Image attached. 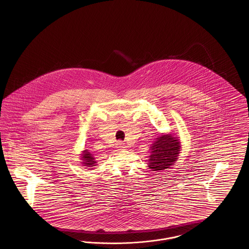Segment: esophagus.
<instances>
[{"label": "esophagus", "mask_w": 249, "mask_h": 249, "mask_svg": "<svg viewBox=\"0 0 249 249\" xmlns=\"http://www.w3.org/2000/svg\"><path fill=\"white\" fill-rule=\"evenodd\" d=\"M126 148H127V146H126V144H124L123 142H119L117 143V149H118L119 151L125 150Z\"/></svg>", "instance_id": "1"}]
</instances>
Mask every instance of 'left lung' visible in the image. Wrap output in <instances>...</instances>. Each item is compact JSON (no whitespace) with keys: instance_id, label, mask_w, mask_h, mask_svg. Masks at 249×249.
I'll use <instances>...</instances> for the list:
<instances>
[{"instance_id":"obj_1","label":"left lung","mask_w":249,"mask_h":249,"mask_svg":"<svg viewBox=\"0 0 249 249\" xmlns=\"http://www.w3.org/2000/svg\"><path fill=\"white\" fill-rule=\"evenodd\" d=\"M181 142L173 133H161L150 146L148 168L152 171H163L171 168L178 160Z\"/></svg>"}]
</instances>
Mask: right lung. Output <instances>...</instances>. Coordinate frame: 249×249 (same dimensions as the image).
Wrapping results in <instances>:
<instances>
[{
	"mask_svg": "<svg viewBox=\"0 0 249 249\" xmlns=\"http://www.w3.org/2000/svg\"><path fill=\"white\" fill-rule=\"evenodd\" d=\"M81 162H82V165L85 166L86 168L89 169V170H93L95 166L97 164V161L95 160V158L93 157V155L91 154L90 152H89L88 149H85L82 152H81Z\"/></svg>",
	"mask_w": 249,
	"mask_h": 249,
	"instance_id": "right-lung-1",
	"label": "right lung"
}]
</instances>
